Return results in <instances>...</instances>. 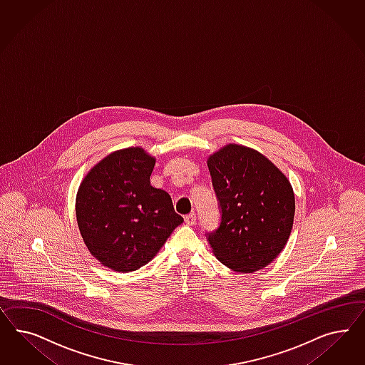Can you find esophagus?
I'll list each match as a JSON object with an SVG mask.
<instances>
[{"label":"esophagus","mask_w":365,"mask_h":365,"mask_svg":"<svg viewBox=\"0 0 365 365\" xmlns=\"http://www.w3.org/2000/svg\"><path fill=\"white\" fill-rule=\"evenodd\" d=\"M185 222L190 225V226H192V225H195V222H197V215L194 214V212H191V214H187L186 217H185Z\"/></svg>","instance_id":"esophagus-1"}]
</instances>
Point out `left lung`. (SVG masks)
Listing matches in <instances>:
<instances>
[{
    "label": "left lung",
    "mask_w": 365,
    "mask_h": 365,
    "mask_svg": "<svg viewBox=\"0 0 365 365\" xmlns=\"http://www.w3.org/2000/svg\"><path fill=\"white\" fill-rule=\"evenodd\" d=\"M207 166L221 209L220 227L207 232L212 253L234 272L264 269L282 252L293 227L290 182L266 156L240 144L210 155Z\"/></svg>",
    "instance_id": "left-lung-1"
}]
</instances>
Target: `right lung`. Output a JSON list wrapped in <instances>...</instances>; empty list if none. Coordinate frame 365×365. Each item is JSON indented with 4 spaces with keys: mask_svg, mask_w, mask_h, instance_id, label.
<instances>
[{
    "mask_svg": "<svg viewBox=\"0 0 365 365\" xmlns=\"http://www.w3.org/2000/svg\"><path fill=\"white\" fill-rule=\"evenodd\" d=\"M155 158L128 147L101 159L76 195L78 230L101 265L130 273L148 264L183 218L150 183Z\"/></svg>",
    "mask_w": 365,
    "mask_h": 365,
    "instance_id": "right-lung-1",
    "label": "right lung"
}]
</instances>
